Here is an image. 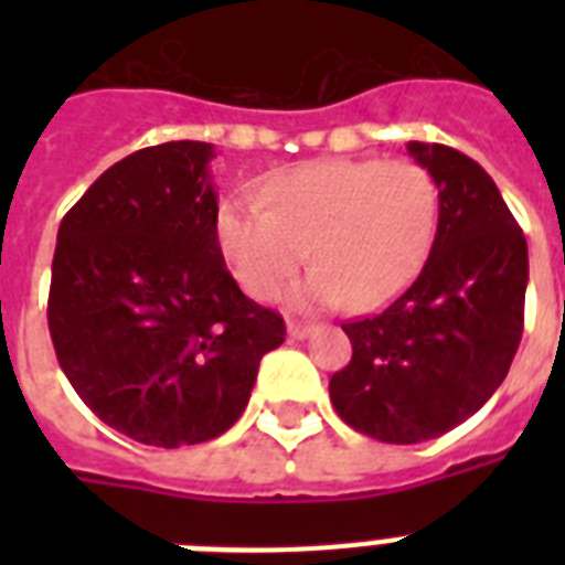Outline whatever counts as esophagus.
<instances>
[{"mask_svg": "<svg viewBox=\"0 0 565 565\" xmlns=\"http://www.w3.org/2000/svg\"><path fill=\"white\" fill-rule=\"evenodd\" d=\"M317 331L313 326H308V322H287V334L292 337V340H305V337H310Z\"/></svg>", "mask_w": 565, "mask_h": 565, "instance_id": "esophagus-1", "label": "esophagus"}]
</instances>
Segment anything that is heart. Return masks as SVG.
I'll use <instances>...</instances> for the list:
<instances>
[{"label": "heart", "mask_w": 565, "mask_h": 565, "mask_svg": "<svg viewBox=\"0 0 565 565\" xmlns=\"http://www.w3.org/2000/svg\"><path fill=\"white\" fill-rule=\"evenodd\" d=\"M439 222V188L411 158H328L269 175L260 199L234 195L216 213L222 257L266 301L308 257L292 305L381 308L416 281ZM309 248L305 249L303 246Z\"/></svg>", "instance_id": "obj_1"}]
</instances>
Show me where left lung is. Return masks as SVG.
Returning <instances> with one entry per match:
<instances>
[{"mask_svg": "<svg viewBox=\"0 0 565 565\" xmlns=\"http://www.w3.org/2000/svg\"><path fill=\"white\" fill-rule=\"evenodd\" d=\"M439 188L434 248L377 317L345 322L352 361L331 375L345 425L395 446L457 428L508 375L525 326L527 243L481 163L407 143Z\"/></svg>", "mask_w": 565, "mask_h": 565, "instance_id": "left-lung-1", "label": "left lung"}]
</instances>
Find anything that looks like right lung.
Returning a JSON list of instances; mask_svg holds the SVG:
<instances>
[{
  "instance_id": "1",
  "label": "right lung",
  "mask_w": 565,
  "mask_h": 565,
  "mask_svg": "<svg viewBox=\"0 0 565 565\" xmlns=\"http://www.w3.org/2000/svg\"><path fill=\"white\" fill-rule=\"evenodd\" d=\"M211 143L172 140L93 181L57 228L49 334L82 402L119 434L179 448L246 411L284 319L231 278Z\"/></svg>"
}]
</instances>
